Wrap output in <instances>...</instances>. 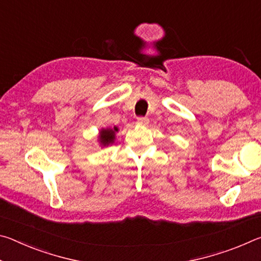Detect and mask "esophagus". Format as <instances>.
<instances>
[{
	"instance_id": "1",
	"label": "esophagus",
	"mask_w": 261,
	"mask_h": 261,
	"mask_svg": "<svg viewBox=\"0 0 261 261\" xmlns=\"http://www.w3.org/2000/svg\"><path fill=\"white\" fill-rule=\"evenodd\" d=\"M137 121H138L139 124H143V125H146V124H148V118H147V117L139 116L138 118H137Z\"/></svg>"
}]
</instances>
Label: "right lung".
Listing matches in <instances>:
<instances>
[{"mask_svg":"<svg viewBox=\"0 0 261 261\" xmlns=\"http://www.w3.org/2000/svg\"><path fill=\"white\" fill-rule=\"evenodd\" d=\"M115 131H117V127H114V130H102L101 131V135H100V141L102 143L103 145H108L110 143H113L114 138H115Z\"/></svg>","mask_w":261,"mask_h":261,"instance_id":"right-lung-1","label":"right lung"}]
</instances>
